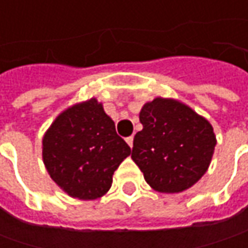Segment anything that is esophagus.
I'll return each mask as SVG.
<instances>
[{"mask_svg":"<svg viewBox=\"0 0 248 248\" xmlns=\"http://www.w3.org/2000/svg\"><path fill=\"white\" fill-rule=\"evenodd\" d=\"M125 140H127V143L129 145V148H132V145H134V137H128Z\"/></svg>","mask_w":248,"mask_h":248,"instance_id":"obj_1","label":"esophagus"}]
</instances>
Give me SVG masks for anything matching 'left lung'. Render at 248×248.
<instances>
[{
  "label": "left lung",
  "mask_w": 248,
  "mask_h": 248,
  "mask_svg": "<svg viewBox=\"0 0 248 248\" xmlns=\"http://www.w3.org/2000/svg\"><path fill=\"white\" fill-rule=\"evenodd\" d=\"M131 157L149 185L161 193L182 192L204 175L215 148L211 124L190 108L156 98L139 114Z\"/></svg>",
  "instance_id": "left-lung-1"
}]
</instances>
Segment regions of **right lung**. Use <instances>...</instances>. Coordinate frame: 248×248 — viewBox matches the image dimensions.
Here are the masks:
<instances>
[{
    "label": "right lung",
    "instance_id": "right-lung-1",
    "mask_svg": "<svg viewBox=\"0 0 248 248\" xmlns=\"http://www.w3.org/2000/svg\"><path fill=\"white\" fill-rule=\"evenodd\" d=\"M131 149L96 99L76 105L53 121L43 139L46 171L72 197L93 200L111 186Z\"/></svg>",
    "mask_w": 248,
    "mask_h": 248
}]
</instances>
